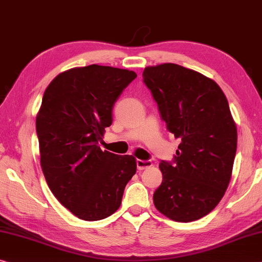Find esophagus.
<instances>
[{"mask_svg": "<svg viewBox=\"0 0 262 262\" xmlns=\"http://www.w3.org/2000/svg\"><path fill=\"white\" fill-rule=\"evenodd\" d=\"M152 162L150 160H136V167L139 170H144L151 167Z\"/></svg>", "mask_w": 262, "mask_h": 262, "instance_id": "1", "label": "esophagus"}]
</instances>
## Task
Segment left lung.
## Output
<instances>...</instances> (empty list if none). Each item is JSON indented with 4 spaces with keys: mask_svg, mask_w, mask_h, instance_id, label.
I'll use <instances>...</instances> for the list:
<instances>
[{
    "mask_svg": "<svg viewBox=\"0 0 262 262\" xmlns=\"http://www.w3.org/2000/svg\"><path fill=\"white\" fill-rule=\"evenodd\" d=\"M142 77L167 129L181 139L172 162L160 163L154 204L171 221L194 222L218 205L231 180L236 127L227 99L212 79L177 64L149 66Z\"/></svg>",
    "mask_w": 262,
    "mask_h": 262,
    "instance_id": "1",
    "label": "left lung"
}]
</instances>
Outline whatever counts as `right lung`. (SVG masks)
Returning <instances> with one entry per match:
<instances>
[{
  "label": "right lung",
  "mask_w": 262,
  "mask_h": 262,
  "mask_svg": "<svg viewBox=\"0 0 262 262\" xmlns=\"http://www.w3.org/2000/svg\"><path fill=\"white\" fill-rule=\"evenodd\" d=\"M135 78L129 70L93 64L58 74L44 92L36 118L41 170L60 204L82 221L114 213L136 172L134 157L98 146L114 103Z\"/></svg>",
  "instance_id": "add662e5"
}]
</instances>
